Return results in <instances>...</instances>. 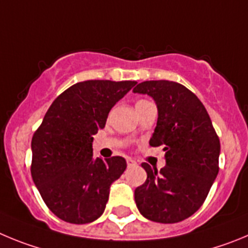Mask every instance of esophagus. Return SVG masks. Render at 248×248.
Instances as JSON below:
<instances>
[{"label":"esophagus","mask_w":248,"mask_h":248,"mask_svg":"<svg viewBox=\"0 0 248 248\" xmlns=\"http://www.w3.org/2000/svg\"><path fill=\"white\" fill-rule=\"evenodd\" d=\"M127 166L128 167H132V166H136V160H133L132 158H127Z\"/></svg>","instance_id":"obj_1"}]
</instances>
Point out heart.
Masks as SVG:
<instances>
[{
	"label": "heart",
	"instance_id": "1",
	"mask_svg": "<svg viewBox=\"0 0 248 248\" xmlns=\"http://www.w3.org/2000/svg\"><path fill=\"white\" fill-rule=\"evenodd\" d=\"M142 102H147V101H138L137 104H142Z\"/></svg>",
	"mask_w": 248,
	"mask_h": 248
}]
</instances>
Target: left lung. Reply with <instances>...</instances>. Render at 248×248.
<instances>
[{"label":"left lung","instance_id":"1","mask_svg":"<svg viewBox=\"0 0 248 248\" xmlns=\"http://www.w3.org/2000/svg\"><path fill=\"white\" fill-rule=\"evenodd\" d=\"M133 91L155 101L158 120L149 144L166 152L159 171L142 163L147 180L136 188V205L151 221H183L202 206L216 179L220 140L204 105L182 84L151 80Z\"/></svg>","mask_w":248,"mask_h":248}]
</instances>
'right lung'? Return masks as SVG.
<instances>
[{"label": "right lung", "mask_w": 248, "mask_h": 248, "mask_svg": "<svg viewBox=\"0 0 248 248\" xmlns=\"http://www.w3.org/2000/svg\"><path fill=\"white\" fill-rule=\"evenodd\" d=\"M137 81L86 80L53 101L32 138L33 182L54 215L89 224L104 213L110 186L121 177L124 158L93 157V136Z\"/></svg>", "instance_id": "obj_1"}]
</instances>
